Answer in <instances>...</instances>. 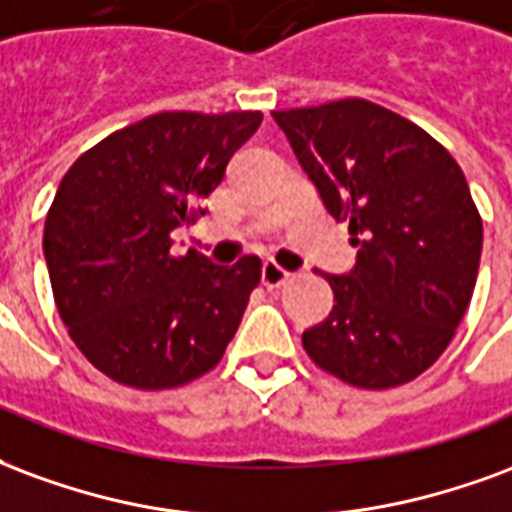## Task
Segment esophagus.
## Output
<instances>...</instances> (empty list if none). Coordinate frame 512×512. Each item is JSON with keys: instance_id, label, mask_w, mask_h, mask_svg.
Returning <instances> with one entry per match:
<instances>
[{"instance_id": "esophagus-1", "label": "esophagus", "mask_w": 512, "mask_h": 512, "mask_svg": "<svg viewBox=\"0 0 512 512\" xmlns=\"http://www.w3.org/2000/svg\"><path fill=\"white\" fill-rule=\"evenodd\" d=\"M286 281H289V272L283 270V267H278L275 261H264V264H261V283H264L267 289H278V286H283Z\"/></svg>"}]
</instances>
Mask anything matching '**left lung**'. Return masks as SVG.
<instances>
[{
  "instance_id": "1",
  "label": "left lung",
  "mask_w": 512,
  "mask_h": 512,
  "mask_svg": "<svg viewBox=\"0 0 512 512\" xmlns=\"http://www.w3.org/2000/svg\"><path fill=\"white\" fill-rule=\"evenodd\" d=\"M357 261L330 316L302 333L327 374L365 390L412 382L453 341L475 292L483 220L439 141L371 100L272 111Z\"/></svg>"
}]
</instances>
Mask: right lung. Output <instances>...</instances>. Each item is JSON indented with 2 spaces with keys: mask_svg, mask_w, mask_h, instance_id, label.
<instances>
[{
  "mask_svg": "<svg viewBox=\"0 0 512 512\" xmlns=\"http://www.w3.org/2000/svg\"><path fill=\"white\" fill-rule=\"evenodd\" d=\"M259 111H163L103 138L59 182L43 231L70 338L119 384L166 390L220 363L261 261L231 267L171 253V231L204 215Z\"/></svg>",
  "mask_w": 512,
  "mask_h": 512,
  "instance_id": "1",
  "label": "right lung"
}]
</instances>
